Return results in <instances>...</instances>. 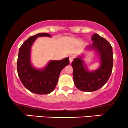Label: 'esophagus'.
<instances>
[{
    "mask_svg": "<svg viewBox=\"0 0 128 128\" xmlns=\"http://www.w3.org/2000/svg\"><path fill=\"white\" fill-rule=\"evenodd\" d=\"M75 58V56H74V55H72L70 56L69 57V61H70V62H72L73 61H74V59Z\"/></svg>",
    "mask_w": 128,
    "mask_h": 128,
    "instance_id": "obj_1",
    "label": "esophagus"
}]
</instances>
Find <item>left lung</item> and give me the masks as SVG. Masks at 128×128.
Wrapping results in <instances>:
<instances>
[{
	"mask_svg": "<svg viewBox=\"0 0 128 128\" xmlns=\"http://www.w3.org/2000/svg\"><path fill=\"white\" fill-rule=\"evenodd\" d=\"M92 45L88 48L96 51L100 58V67L96 70L89 72L87 70L81 56H78L72 62L73 77L77 89L84 92L97 90L107 82L112 71L113 53L110 43L98 34L92 36Z\"/></svg>",
	"mask_w": 128,
	"mask_h": 128,
	"instance_id": "obj_1",
	"label": "left lung"
}]
</instances>
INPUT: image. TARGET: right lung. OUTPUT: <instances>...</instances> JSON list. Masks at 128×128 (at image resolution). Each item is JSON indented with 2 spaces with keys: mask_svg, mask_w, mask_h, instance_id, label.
Listing matches in <instances>:
<instances>
[{
  "mask_svg": "<svg viewBox=\"0 0 128 128\" xmlns=\"http://www.w3.org/2000/svg\"><path fill=\"white\" fill-rule=\"evenodd\" d=\"M41 36L51 37L46 33L30 36L19 48L17 61L18 76L25 88L36 94H48L54 89L60 74L69 64L68 57L60 61H50L42 70L36 69L30 62V49L36 38Z\"/></svg>",
  "mask_w": 128,
  "mask_h": 128,
  "instance_id": "right-lung-1",
  "label": "right lung"
}]
</instances>
